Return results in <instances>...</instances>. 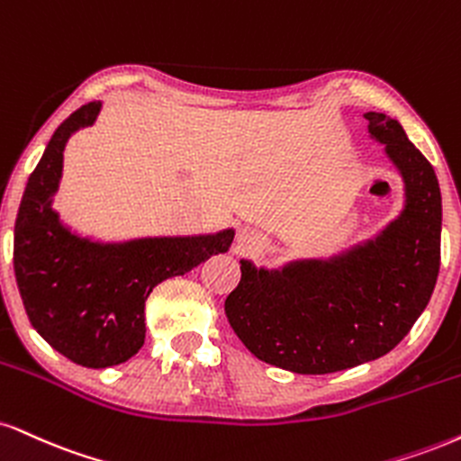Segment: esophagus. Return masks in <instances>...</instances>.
<instances>
[{"label": "esophagus", "mask_w": 461, "mask_h": 461, "mask_svg": "<svg viewBox=\"0 0 461 461\" xmlns=\"http://www.w3.org/2000/svg\"><path fill=\"white\" fill-rule=\"evenodd\" d=\"M264 245L266 242L262 234H259L258 230H253V227H242V230L238 231V249H240L242 253H255Z\"/></svg>", "instance_id": "obj_1"}]
</instances>
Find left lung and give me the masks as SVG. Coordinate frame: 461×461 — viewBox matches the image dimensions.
<instances>
[{"label":"left lung","instance_id":"left-lung-1","mask_svg":"<svg viewBox=\"0 0 461 461\" xmlns=\"http://www.w3.org/2000/svg\"><path fill=\"white\" fill-rule=\"evenodd\" d=\"M369 135L384 143L403 180V210L378 236L330 259L255 268L225 315L249 352L294 374H332L391 352L425 312L440 268L442 197L434 167L397 120L369 111Z\"/></svg>","mask_w":461,"mask_h":461}]
</instances>
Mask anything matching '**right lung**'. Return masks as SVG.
I'll use <instances>...</instances> for the list:
<instances>
[{
  "label": "right lung",
  "instance_id": "obj_1",
  "mask_svg": "<svg viewBox=\"0 0 461 461\" xmlns=\"http://www.w3.org/2000/svg\"><path fill=\"white\" fill-rule=\"evenodd\" d=\"M94 101L66 118L27 180L14 223V275L27 318L53 350L81 367L104 369L135 357L146 339V301L169 276L225 253L234 230L202 236L94 242L59 221L64 148L72 132L96 122Z\"/></svg>",
  "mask_w": 461,
  "mask_h": 461
}]
</instances>
